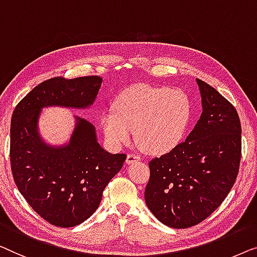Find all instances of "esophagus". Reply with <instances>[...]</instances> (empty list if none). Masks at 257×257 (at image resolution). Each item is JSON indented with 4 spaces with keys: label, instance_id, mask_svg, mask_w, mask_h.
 I'll return each mask as SVG.
<instances>
[{
    "label": "esophagus",
    "instance_id": "esophagus-1",
    "mask_svg": "<svg viewBox=\"0 0 257 257\" xmlns=\"http://www.w3.org/2000/svg\"><path fill=\"white\" fill-rule=\"evenodd\" d=\"M139 161H141V157L139 156V155L128 154L127 160H125V163H127V164H133V163H135V162H139Z\"/></svg>",
    "mask_w": 257,
    "mask_h": 257
}]
</instances>
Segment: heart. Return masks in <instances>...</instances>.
I'll return each instance as SVG.
<instances>
[{
	"instance_id": "b5f03b06",
	"label": "heart",
	"mask_w": 257,
	"mask_h": 257,
	"mask_svg": "<svg viewBox=\"0 0 257 257\" xmlns=\"http://www.w3.org/2000/svg\"><path fill=\"white\" fill-rule=\"evenodd\" d=\"M191 117V103L179 89L136 85L122 92L113 111L101 115V127L109 146L136 142L144 151L158 155L172 150L183 139Z\"/></svg>"
}]
</instances>
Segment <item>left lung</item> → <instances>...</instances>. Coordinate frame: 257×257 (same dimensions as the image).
<instances>
[{
  "label": "left lung",
  "mask_w": 257,
  "mask_h": 257,
  "mask_svg": "<svg viewBox=\"0 0 257 257\" xmlns=\"http://www.w3.org/2000/svg\"><path fill=\"white\" fill-rule=\"evenodd\" d=\"M202 113L185 142L149 162L144 198L151 213L172 228L201 222L225 200L241 160L237 111L215 88L197 79Z\"/></svg>",
  "instance_id": "left-lung-1"
}]
</instances>
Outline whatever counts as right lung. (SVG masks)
<instances>
[{"label":"right lung","mask_w":257,"mask_h":257,"mask_svg":"<svg viewBox=\"0 0 257 257\" xmlns=\"http://www.w3.org/2000/svg\"><path fill=\"white\" fill-rule=\"evenodd\" d=\"M102 84L97 75L52 78L21 100L10 124V162L17 189L34 211L58 227H74L99 207L104 187L120 171L124 154H110L97 142L95 127L74 116L70 141L51 146L38 128L43 108L86 109Z\"/></svg>","instance_id":"add662e5"}]
</instances>
